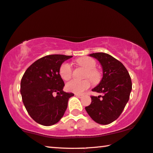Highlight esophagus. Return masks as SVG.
<instances>
[{
  "label": "esophagus",
  "instance_id": "esophagus-1",
  "mask_svg": "<svg viewBox=\"0 0 153 153\" xmlns=\"http://www.w3.org/2000/svg\"><path fill=\"white\" fill-rule=\"evenodd\" d=\"M75 96L79 97V98H81L83 97V94H75Z\"/></svg>",
  "mask_w": 153,
  "mask_h": 153
}]
</instances>
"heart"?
Masks as SVG:
<instances>
[{
	"label": "heart",
	"mask_w": 153,
	"mask_h": 153,
	"mask_svg": "<svg viewBox=\"0 0 153 153\" xmlns=\"http://www.w3.org/2000/svg\"><path fill=\"white\" fill-rule=\"evenodd\" d=\"M80 67L86 70L85 78H88L93 83H98L101 80V74L96 69L97 63L94 59L90 57H83L76 61ZM59 74L63 80H68L72 75V68L68 62L63 63L60 68ZM90 87V82L88 79L83 81L72 80L66 84V90L68 91L81 94Z\"/></svg>",
	"instance_id": "obj_1"
}]
</instances>
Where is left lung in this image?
Instances as JSON below:
<instances>
[{"mask_svg": "<svg viewBox=\"0 0 153 153\" xmlns=\"http://www.w3.org/2000/svg\"><path fill=\"white\" fill-rule=\"evenodd\" d=\"M90 56L100 63L103 77L93 92L103 93L101 96L91 97L92 102L85 108L95 122L106 125L120 116L129 100L132 81L129 73L120 61L103 52L93 53Z\"/></svg>", "mask_w": 153, "mask_h": 153, "instance_id": "8db88e82", "label": "left lung"}]
</instances>
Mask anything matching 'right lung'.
Segmentation results:
<instances>
[{"instance_id":"add662e5","label":"right lung","mask_w":153,"mask_h":153,"mask_svg":"<svg viewBox=\"0 0 153 153\" xmlns=\"http://www.w3.org/2000/svg\"><path fill=\"white\" fill-rule=\"evenodd\" d=\"M72 56L48 55L29 67L22 77L21 94L30 116L39 124L49 126L60 121L73 93L64 92L59 70L64 61ZM56 93V97L53 96Z\"/></svg>"}]
</instances>
